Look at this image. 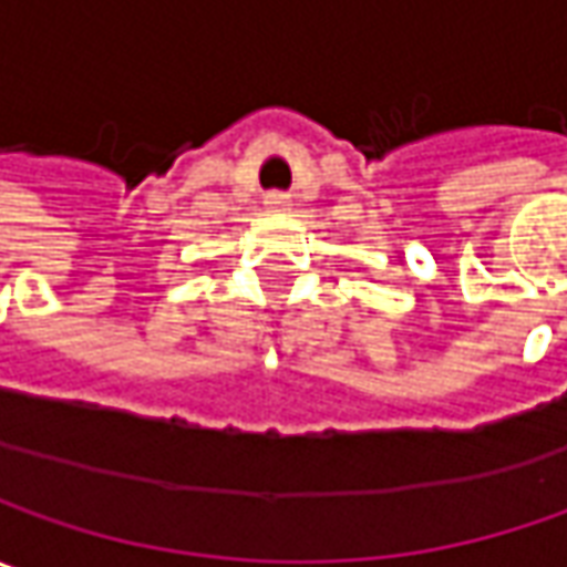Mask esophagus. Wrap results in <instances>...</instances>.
<instances>
[{
	"label": "esophagus",
	"mask_w": 567,
	"mask_h": 567,
	"mask_svg": "<svg viewBox=\"0 0 567 567\" xmlns=\"http://www.w3.org/2000/svg\"><path fill=\"white\" fill-rule=\"evenodd\" d=\"M269 204H285V197L282 194H272V197H269Z\"/></svg>",
	"instance_id": "34e87169"
}]
</instances>
